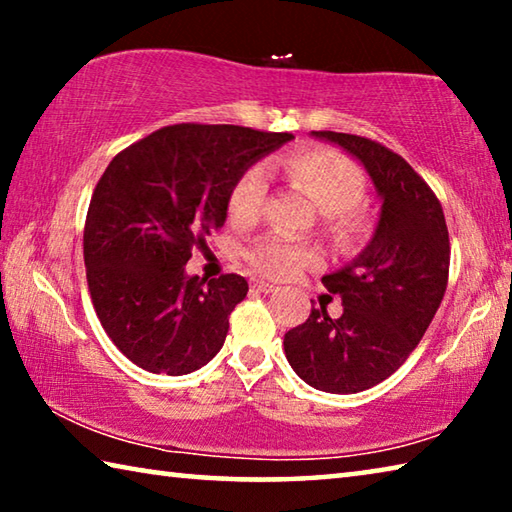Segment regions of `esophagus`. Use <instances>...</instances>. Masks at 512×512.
Segmentation results:
<instances>
[{
  "label": "esophagus",
  "instance_id": "obj_1",
  "mask_svg": "<svg viewBox=\"0 0 512 512\" xmlns=\"http://www.w3.org/2000/svg\"><path fill=\"white\" fill-rule=\"evenodd\" d=\"M253 289L259 291V293H273V291H277L275 284L264 282V280H253Z\"/></svg>",
  "mask_w": 512,
  "mask_h": 512
}]
</instances>
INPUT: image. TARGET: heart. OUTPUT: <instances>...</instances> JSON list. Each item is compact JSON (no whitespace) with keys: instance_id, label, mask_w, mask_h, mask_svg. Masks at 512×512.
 Segmentation results:
<instances>
[{"instance_id":"1","label":"heart","mask_w":512,"mask_h":512,"mask_svg":"<svg viewBox=\"0 0 512 512\" xmlns=\"http://www.w3.org/2000/svg\"><path fill=\"white\" fill-rule=\"evenodd\" d=\"M293 187H298L316 210L327 216L329 232L341 241H357L366 225L354 210L366 194V178L345 155L327 149L298 151L273 164ZM266 201V178L262 169H248L237 178L228 194V216L232 223L250 225L257 221ZM248 262L257 273L275 280H287L302 268L314 266L318 255L305 244L266 235L246 250Z\"/></svg>"}]
</instances>
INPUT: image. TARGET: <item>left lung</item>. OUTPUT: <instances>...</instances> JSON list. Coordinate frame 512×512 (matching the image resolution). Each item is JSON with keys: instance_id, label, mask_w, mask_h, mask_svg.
Instances as JSON below:
<instances>
[{"instance_id": "obj_1", "label": "left lung", "mask_w": 512, "mask_h": 512, "mask_svg": "<svg viewBox=\"0 0 512 512\" xmlns=\"http://www.w3.org/2000/svg\"><path fill=\"white\" fill-rule=\"evenodd\" d=\"M357 160L375 185L379 219L361 253L323 275L343 314L311 309L284 334L296 375L316 391L348 395L391 377L427 332L443 302L449 235L443 207L402 155L366 137L311 131Z\"/></svg>"}]
</instances>
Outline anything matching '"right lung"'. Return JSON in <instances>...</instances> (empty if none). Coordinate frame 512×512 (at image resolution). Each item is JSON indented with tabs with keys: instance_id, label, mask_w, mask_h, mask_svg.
I'll return each mask as SVG.
<instances>
[{
	"instance_id": "right-lung-1",
	"label": "right lung",
	"mask_w": 512,
	"mask_h": 512,
	"mask_svg": "<svg viewBox=\"0 0 512 512\" xmlns=\"http://www.w3.org/2000/svg\"><path fill=\"white\" fill-rule=\"evenodd\" d=\"M293 140L230 124L160 128L117 153L94 189L83 235L88 287L112 343L155 375H187L223 348L241 275H187L194 246L228 219L241 173Z\"/></svg>"
}]
</instances>
